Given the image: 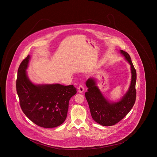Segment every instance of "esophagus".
I'll return each mask as SVG.
<instances>
[{
    "label": "esophagus",
    "instance_id": "esophagus-1",
    "mask_svg": "<svg viewBox=\"0 0 157 157\" xmlns=\"http://www.w3.org/2000/svg\"><path fill=\"white\" fill-rule=\"evenodd\" d=\"M78 91L79 93H82L84 91V87L82 84H80L78 87Z\"/></svg>",
    "mask_w": 157,
    "mask_h": 157
}]
</instances>
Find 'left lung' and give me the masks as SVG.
Here are the masks:
<instances>
[{"instance_id":"left-lung-1","label":"left lung","mask_w":157,"mask_h":157,"mask_svg":"<svg viewBox=\"0 0 157 157\" xmlns=\"http://www.w3.org/2000/svg\"><path fill=\"white\" fill-rule=\"evenodd\" d=\"M120 51L131 65L132 78L129 90L119 101H109L105 99L96 86L94 79L90 78L86 82L88 89L85 93V96L91 117L95 122L102 126H112L121 121L131 111L136 100V70L129 54L123 50Z\"/></svg>"}]
</instances>
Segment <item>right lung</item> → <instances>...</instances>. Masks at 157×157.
<instances>
[{
  "label": "right lung",
  "mask_w": 157,
  "mask_h": 157,
  "mask_svg": "<svg viewBox=\"0 0 157 157\" xmlns=\"http://www.w3.org/2000/svg\"><path fill=\"white\" fill-rule=\"evenodd\" d=\"M29 59L28 55L17 70L16 86L21 107L36 125L45 128L58 126L66 119L69 100L77 89L73 85L34 84L26 71Z\"/></svg>",
  "instance_id": "1"
}]
</instances>
